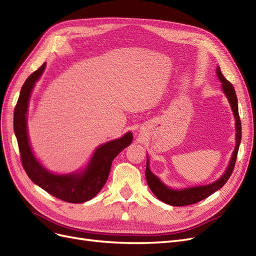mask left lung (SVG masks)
<instances>
[{"instance_id":"obj_1","label":"left lung","mask_w":256,"mask_h":256,"mask_svg":"<svg viewBox=\"0 0 256 256\" xmlns=\"http://www.w3.org/2000/svg\"><path fill=\"white\" fill-rule=\"evenodd\" d=\"M216 74H218V78L220 79L222 83V88L223 92H226V95L228 99L230 104L232 106V110L234 112V116L236 120V146L233 152V156H232L230 166L228 170L219 180H216L207 186H200V187H193V188H187L184 190H173L166 187V184H162L158 177L154 176L148 168V160L146 162V170H145V176H146V182L152 193L156 196L160 200L164 202L168 205L172 206H187L196 204L200 200H202L209 196H212L214 192L222 188L224 184L228 182V178L230 177L232 173L234 171L236 159H237V154L239 150L240 141H242V122H240L239 113H238V102H237V96L234 90L233 84L230 81H228L224 76L222 74L220 67L216 69Z\"/></svg>"}]
</instances>
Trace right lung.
<instances>
[{"label": "right lung", "mask_w": 256, "mask_h": 256, "mask_svg": "<svg viewBox=\"0 0 256 256\" xmlns=\"http://www.w3.org/2000/svg\"><path fill=\"white\" fill-rule=\"evenodd\" d=\"M46 63L30 74L22 85L14 112V130L20 150L22 166L30 180L44 191L68 203H83L92 200L104 186L112 161L132 141V134L127 132L118 140L108 142L96 150L88 168L82 173L56 175L50 173L36 160L30 150L26 131L28 99L35 82L44 70Z\"/></svg>", "instance_id": "1"}]
</instances>
